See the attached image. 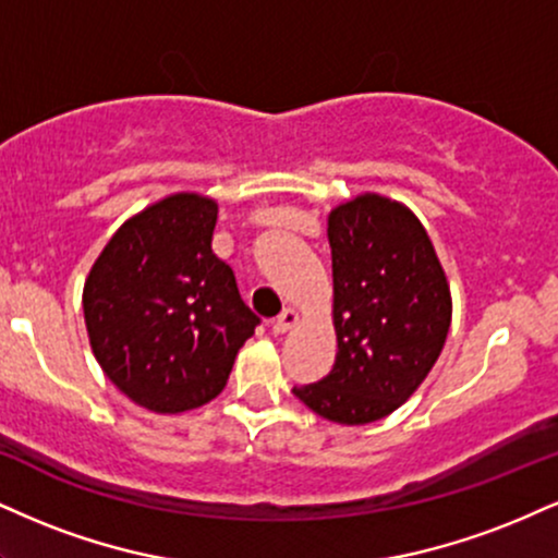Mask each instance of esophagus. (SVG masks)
Here are the masks:
<instances>
[{
	"instance_id": "obj_1",
	"label": "esophagus",
	"mask_w": 558,
	"mask_h": 558,
	"mask_svg": "<svg viewBox=\"0 0 558 558\" xmlns=\"http://www.w3.org/2000/svg\"><path fill=\"white\" fill-rule=\"evenodd\" d=\"M296 322H299V314H296V308H283V312H280L278 317L272 319V330L283 335V332L291 330V327L296 325Z\"/></svg>"
}]
</instances>
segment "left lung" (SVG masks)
<instances>
[{
	"mask_svg": "<svg viewBox=\"0 0 558 558\" xmlns=\"http://www.w3.org/2000/svg\"><path fill=\"white\" fill-rule=\"evenodd\" d=\"M332 250V372L293 395L322 418L364 426L418 389L445 348L452 296L421 220L395 199L361 194L327 218Z\"/></svg>",
	"mask_w": 558,
	"mask_h": 558,
	"instance_id": "8db88e82",
	"label": "left lung"
}]
</instances>
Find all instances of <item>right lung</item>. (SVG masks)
Returning <instances> with one entry per match:
<instances>
[{"mask_svg":"<svg viewBox=\"0 0 558 558\" xmlns=\"http://www.w3.org/2000/svg\"><path fill=\"white\" fill-rule=\"evenodd\" d=\"M218 205L171 194L113 233L85 280L90 348L113 385L153 413L218 398L259 317L213 254Z\"/></svg>","mask_w":558,"mask_h":558,"instance_id":"obj_1","label":"right lung"}]
</instances>
